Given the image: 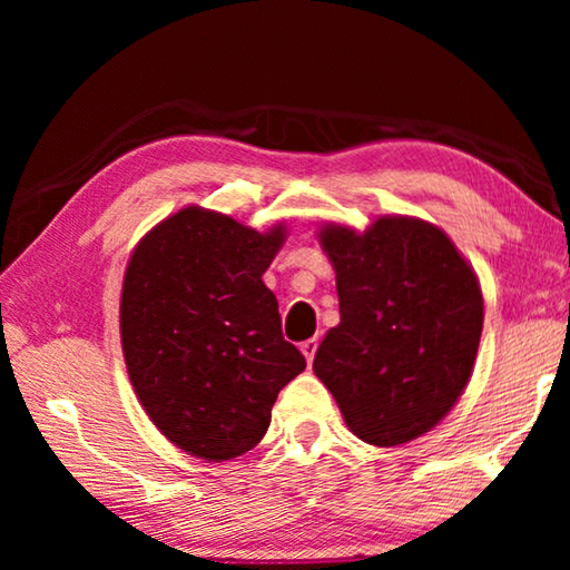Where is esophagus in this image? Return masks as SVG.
<instances>
[{"label":"esophagus","instance_id":"34e87169","mask_svg":"<svg viewBox=\"0 0 570 570\" xmlns=\"http://www.w3.org/2000/svg\"><path fill=\"white\" fill-rule=\"evenodd\" d=\"M316 350H320V340H306V342L302 344V352H304V356H306V362H308V364L314 362V354H316Z\"/></svg>","mask_w":570,"mask_h":570}]
</instances>
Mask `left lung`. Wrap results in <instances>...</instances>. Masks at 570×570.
Wrapping results in <instances>:
<instances>
[{
  "label": "left lung",
  "mask_w": 570,
  "mask_h": 570,
  "mask_svg": "<svg viewBox=\"0 0 570 570\" xmlns=\"http://www.w3.org/2000/svg\"><path fill=\"white\" fill-rule=\"evenodd\" d=\"M320 240L342 322L316 350V377L356 438L404 445L435 428L470 380L482 334L475 272L420 218L382 216L364 234L324 226Z\"/></svg>",
  "instance_id": "8db88e82"
}]
</instances>
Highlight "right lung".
I'll return each instance as SVG.
<instances>
[{"mask_svg": "<svg viewBox=\"0 0 570 570\" xmlns=\"http://www.w3.org/2000/svg\"><path fill=\"white\" fill-rule=\"evenodd\" d=\"M284 244L230 216L188 206L132 250L120 340L135 394L173 445L210 462L256 448L272 407L304 372L262 276Z\"/></svg>", "mask_w": 570, "mask_h": 570, "instance_id": "right-lung-1", "label": "right lung"}]
</instances>
